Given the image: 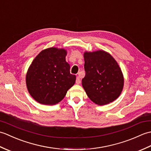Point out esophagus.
Masks as SVG:
<instances>
[{"label": "esophagus", "instance_id": "1", "mask_svg": "<svg viewBox=\"0 0 151 151\" xmlns=\"http://www.w3.org/2000/svg\"><path fill=\"white\" fill-rule=\"evenodd\" d=\"M76 83L77 84H79L81 83V78H80V76H77V77L76 78Z\"/></svg>", "mask_w": 151, "mask_h": 151}]
</instances>
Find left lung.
<instances>
[{"label":"left lung","mask_w":151,"mask_h":151,"mask_svg":"<svg viewBox=\"0 0 151 151\" xmlns=\"http://www.w3.org/2000/svg\"><path fill=\"white\" fill-rule=\"evenodd\" d=\"M86 75L82 86L91 100L104 105L115 100L123 90L124 78L117 62L103 50L84 53Z\"/></svg>","instance_id":"obj_1"}]
</instances>
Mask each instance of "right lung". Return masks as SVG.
<instances>
[{
  "instance_id": "add662e5",
  "label": "right lung",
  "mask_w": 151,
  "mask_h": 151,
  "mask_svg": "<svg viewBox=\"0 0 151 151\" xmlns=\"http://www.w3.org/2000/svg\"><path fill=\"white\" fill-rule=\"evenodd\" d=\"M64 49H45L32 62L26 76L28 92L41 104L52 105L65 97L75 84L76 76L70 73Z\"/></svg>"
}]
</instances>
